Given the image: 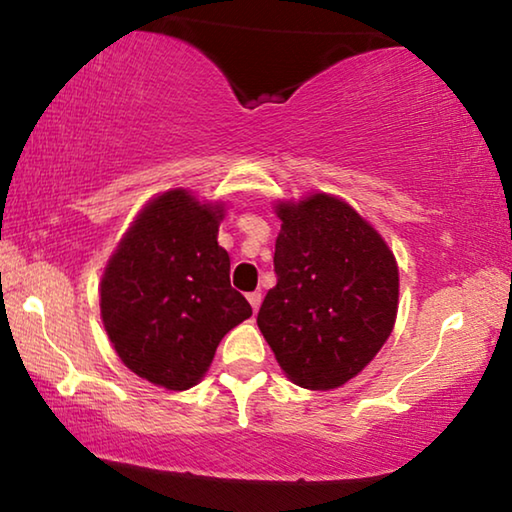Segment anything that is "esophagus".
<instances>
[{"mask_svg":"<svg viewBox=\"0 0 512 512\" xmlns=\"http://www.w3.org/2000/svg\"><path fill=\"white\" fill-rule=\"evenodd\" d=\"M248 302H250V307H253V311H255V314H257L259 305H262V293H259V291L248 293Z\"/></svg>","mask_w":512,"mask_h":512,"instance_id":"1","label":"esophagus"}]
</instances>
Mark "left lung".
<instances>
[{"mask_svg":"<svg viewBox=\"0 0 512 512\" xmlns=\"http://www.w3.org/2000/svg\"><path fill=\"white\" fill-rule=\"evenodd\" d=\"M277 284L257 325L293 384L332 391L375 359L397 318L393 250L339 196L277 201Z\"/></svg>","mask_w":512,"mask_h":512,"instance_id":"8db88e82","label":"left lung"}]
</instances>
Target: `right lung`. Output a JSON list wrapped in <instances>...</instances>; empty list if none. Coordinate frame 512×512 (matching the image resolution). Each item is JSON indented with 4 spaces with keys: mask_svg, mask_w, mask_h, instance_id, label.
I'll use <instances>...</instances> for the list:
<instances>
[{
    "mask_svg": "<svg viewBox=\"0 0 512 512\" xmlns=\"http://www.w3.org/2000/svg\"><path fill=\"white\" fill-rule=\"evenodd\" d=\"M225 205L169 189L142 207L101 277V320L128 370L169 391L205 377L219 343L253 316L219 246Z\"/></svg>",
    "mask_w": 512,
    "mask_h": 512,
    "instance_id": "obj_1",
    "label": "right lung"
}]
</instances>
